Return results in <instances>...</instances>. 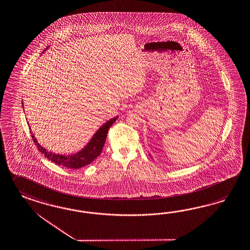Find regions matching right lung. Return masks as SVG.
<instances>
[{"mask_svg":"<svg viewBox=\"0 0 250 250\" xmlns=\"http://www.w3.org/2000/svg\"><path fill=\"white\" fill-rule=\"evenodd\" d=\"M46 49H48V48H46ZM22 105H23V103H22ZM117 119H118V116L109 120L106 123H104L103 126L97 130L96 133L93 135L90 142L82 150H80L77 153L72 154V155L66 156V155L53 153V152L47 150L45 147L39 144L38 141L34 137V135L32 134V131L31 130L32 141L37 146L39 151L42 152V154H43L48 160H51L56 165L69 167V168H73V169H78V168L89 165L101 154L103 146L105 144V141H106L108 130L111 127V125L117 121Z\"/></svg>","mask_w":250,"mask_h":250,"instance_id":"obj_1","label":"right lung"}]
</instances>
